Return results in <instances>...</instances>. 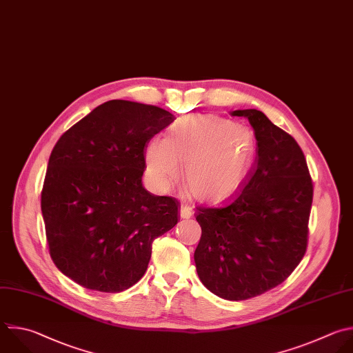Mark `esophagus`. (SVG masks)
I'll return each instance as SVG.
<instances>
[{"instance_id": "34e87169", "label": "esophagus", "mask_w": 353, "mask_h": 353, "mask_svg": "<svg viewBox=\"0 0 353 353\" xmlns=\"http://www.w3.org/2000/svg\"><path fill=\"white\" fill-rule=\"evenodd\" d=\"M192 216V209L190 205H185V203H181L180 206V217L181 219H190Z\"/></svg>"}]
</instances>
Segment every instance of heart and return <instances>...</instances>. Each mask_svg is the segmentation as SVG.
I'll list each match as a JSON object with an SVG mask.
<instances>
[{"label": "heart", "mask_w": 353, "mask_h": 353, "mask_svg": "<svg viewBox=\"0 0 353 353\" xmlns=\"http://www.w3.org/2000/svg\"><path fill=\"white\" fill-rule=\"evenodd\" d=\"M256 151L252 130L214 114L187 116L174 123L168 139H154L145 151L152 181L165 188L185 163V183L203 202L236 192L245 180Z\"/></svg>", "instance_id": "1"}]
</instances>
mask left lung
Wrapping results in <instances>:
<instances>
[{
  "label": "left lung",
  "mask_w": 353,
  "mask_h": 353,
  "mask_svg": "<svg viewBox=\"0 0 353 353\" xmlns=\"http://www.w3.org/2000/svg\"><path fill=\"white\" fill-rule=\"evenodd\" d=\"M250 121L256 159L245 184L220 206H198L202 234L194 254L202 284L228 301H245L281 284L302 261L313 183L292 136L258 109L234 110Z\"/></svg>",
  "instance_id": "obj_1"
}]
</instances>
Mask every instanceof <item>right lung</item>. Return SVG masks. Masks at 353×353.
<instances>
[{"instance_id":"add662e5","label":"right lung","mask_w":353,"mask_h":353,"mask_svg":"<svg viewBox=\"0 0 353 353\" xmlns=\"http://www.w3.org/2000/svg\"><path fill=\"white\" fill-rule=\"evenodd\" d=\"M176 117L112 99L57 141L41 191L50 255L74 283L121 292L147 272L152 243L179 221V202L143 187L144 151Z\"/></svg>"}]
</instances>
